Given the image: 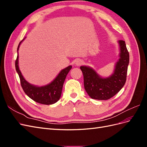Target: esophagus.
<instances>
[{
  "instance_id": "obj_1",
  "label": "esophagus",
  "mask_w": 147,
  "mask_h": 147,
  "mask_svg": "<svg viewBox=\"0 0 147 147\" xmlns=\"http://www.w3.org/2000/svg\"><path fill=\"white\" fill-rule=\"evenodd\" d=\"M82 64H83V61L81 59H77L76 61H75V65L77 66L80 65Z\"/></svg>"
}]
</instances>
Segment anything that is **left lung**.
Segmentation results:
<instances>
[{
  "instance_id": "1",
  "label": "left lung",
  "mask_w": 147,
  "mask_h": 147,
  "mask_svg": "<svg viewBox=\"0 0 147 147\" xmlns=\"http://www.w3.org/2000/svg\"><path fill=\"white\" fill-rule=\"evenodd\" d=\"M119 59L115 63L113 74L108 77H102L90 67H80L83 74L84 87L91 98L107 100L114 96L124 86L126 80L129 54L125 42L118 40Z\"/></svg>"
}]
</instances>
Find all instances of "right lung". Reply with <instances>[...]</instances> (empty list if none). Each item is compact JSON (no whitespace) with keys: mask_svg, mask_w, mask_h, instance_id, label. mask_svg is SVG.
Returning <instances> with one entry per match:
<instances>
[{"mask_svg":"<svg viewBox=\"0 0 147 147\" xmlns=\"http://www.w3.org/2000/svg\"><path fill=\"white\" fill-rule=\"evenodd\" d=\"M25 38L26 37L22 40V41L20 42L18 47V56L15 61L16 70L20 77L21 86L27 96L35 102L45 105H51L55 104L60 99L65 79L67 75L72 69V66L69 65L66 68L61 70L56 77L51 83L46 84V85L39 86L30 84L28 81H26L23 76L18 65L19 48L21 43Z\"/></svg>","mask_w":147,"mask_h":147,"instance_id":"obj_1","label":"right lung"}]
</instances>
